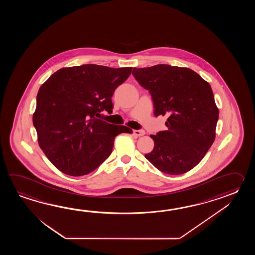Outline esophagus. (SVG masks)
<instances>
[{
  "instance_id": "34e87169",
  "label": "esophagus",
  "mask_w": 255,
  "mask_h": 255,
  "mask_svg": "<svg viewBox=\"0 0 255 255\" xmlns=\"http://www.w3.org/2000/svg\"><path fill=\"white\" fill-rule=\"evenodd\" d=\"M133 134L137 136H141V135H145V131L144 130H134Z\"/></svg>"
}]
</instances>
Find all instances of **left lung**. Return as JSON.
<instances>
[{"label":"left lung","mask_w":255,"mask_h":255,"mask_svg":"<svg viewBox=\"0 0 255 255\" xmlns=\"http://www.w3.org/2000/svg\"><path fill=\"white\" fill-rule=\"evenodd\" d=\"M132 75L151 95L154 115L168 117V129L150 135L154 148L145 157L164 173L188 172L215 139L219 110L212 87L194 71L179 66L135 67Z\"/></svg>","instance_id":"1"}]
</instances>
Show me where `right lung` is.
Wrapping results in <instances>:
<instances>
[{
	"label": "right lung",
	"instance_id": "right-lung-1",
	"mask_svg": "<svg viewBox=\"0 0 255 255\" xmlns=\"http://www.w3.org/2000/svg\"><path fill=\"white\" fill-rule=\"evenodd\" d=\"M131 72L93 64L66 67L40 87L33 126L39 146L60 171L76 177L92 172L110 156L117 135L132 133L100 120L104 110L112 112L115 89Z\"/></svg>",
	"mask_w": 255,
	"mask_h": 255
}]
</instances>
